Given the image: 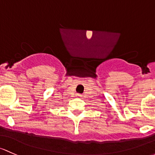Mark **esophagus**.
<instances>
[{
	"mask_svg": "<svg viewBox=\"0 0 155 155\" xmlns=\"http://www.w3.org/2000/svg\"><path fill=\"white\" fill-rule=\"evenodd\" d=\"M78 97H81V95H78Z\"/></svg>",
	"mask_w": 155,
	"mask_h": 155,
	"instance_id": "esophagus-1",
	"label": "esophagus"
}]
</instances>
